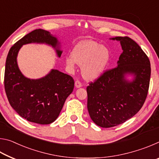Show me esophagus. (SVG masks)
I'll list each match as a JSON object with an SVG mask.
<instances>
[{
  "mask_svg": "<svg viewBox=\"0 0 159 159\" xmlns=\"http://www.w3.org/2000/svg\"><path fill=\"white\" fill-rule=\"evenodd\" d=\"M75 86H76V88H79L81 87L82 84H81V83L79 81V80H76V81H75Z\"/></svg>",
  "mask_w": 159,
  "mask_h": 159,
  "instance_id": "34e87169",
  "label": "esophagus"
}]
</instances>
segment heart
Here are the masks:
<instances>
[{
    "label": "heart",
    "mask_w": 159,
    "mask_h": 159,
    "mask_svg": "<svg viewBox=\"0 0 159 159\" xmlns=\"http://www.w3.org/2000/svg\"><path fill=\"white\" fill-rule=\"evenodd\" d=\"M72 56L66 58V64L74 69L76 64L81 66L82 76L88 80H94L105 71L110 61L108 48L93 41H84L75 45Z\"/></svg>",
    "instance_id": "heart-1"
}]
</instances>
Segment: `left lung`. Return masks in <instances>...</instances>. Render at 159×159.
Instances as JSON below:
<instances>
[{
    "label": "left lung",
    "mask_w": 159,
    "mask_h": 159,
    "mask_svg": "<svg viewBox=\"0 0 159 159\" xmlns=\"http://www.w3.org/2000/svg\"><path fill=\"white\" fill-rule=\"evenodd\" d=\"M110 40L119 41L123 50L117 67L104 72L86 89L90 118L102 128L121 124L140 110L151 76L149 58L135 41L126 36Z\"/></svg>",
    "instance_id": "obj_1"
}]
</instances>
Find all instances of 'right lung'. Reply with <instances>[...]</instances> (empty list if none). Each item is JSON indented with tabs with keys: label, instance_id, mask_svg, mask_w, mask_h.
<instances>
[{
	"label": "right lung",
	"instance_id": "add662e5",
	"mask_svg": "<svg viewBox=\"0 0 159 159\" xmlns=\"http://www.w3.org/2000/svg\"><path fill=\"white\" fill-rule=\"evenodd\" d=\"M29 43L49 45L58 57L62 53L60 42L49 31L39 29L26 34L9 50L5 69V93L10 105L20 116L38 124H50L57 119L66 98L73 92L74 81L71 76L57 69H51L37 79L24 76L17 58L22 45Z\"/></svg>",
	"mask_w": 159,
	"mask_h": 159
}]
</instances>
